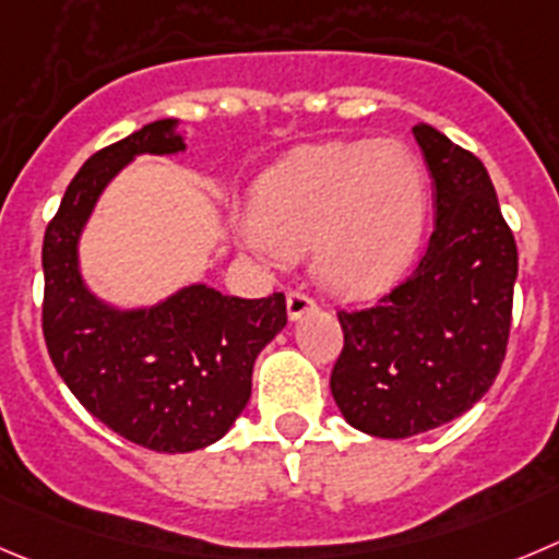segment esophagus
I'll list each match as a JSON object with an SVG mask.
<instances>
[{"instance_id": "obj_1", "label": "esophagus", "mask_w": 559, "mask_h": 559, "mask_svg": "<svg viewBox=\"0 0 559 559\" xmlns=\"http://www.w3.org/2000/svg\"><path fill=\"white\" fill-rule=\"evenodd\" d=\"M310 310H318V301L312 299V296L307 294L305 288L288 290V316H290V321H296V318H301L305 312H310Z\"/></svg>"}]
</instances>
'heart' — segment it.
Listing matches in <instances>:
<instances>
[{
    "instance_id": "b5f03b06",
    "label": "heart",
    "mask_w": 559,
    "mask_h": 559,
    "mask_svg": "<svg viewBox=\"0 0 559 559\" xmlns=\"http://www.w3.org/2000/svg\"><path fill=\"white\" fill-rule=\"evenodd\" d=\"M428 180L397 140L299 151L254 191L247 238L269 254L316 241V269L343 294L381 288L412 260L425 225Z\"/></svg>"
}]
</instances>
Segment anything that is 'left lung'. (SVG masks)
Here are the masks:
<instances>
[{"label":"left lung","instance_id":"8db88e82","mask_svg":"<svg viewBox=\"0 0 559 559\" xmlns=\"http://www.w3.org/2000/svg\"><path fill=\"white\" fill-rule=\"evenodd\" d=\"M436 186V227L376 305L337 310L332 395L354 428L406 439L475 406L502 368L519 271L513 230L477 156L414 126Z\"/></svg>","mask_w":559,"mask_h":559}]
</instances>
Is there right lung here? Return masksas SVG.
Wrapping results in <instances>:
<instances>
[{
  "label": "right lung",
  "instance_id": "obj_1",
  "mask_svg": "<svg viewBox=\"0 0 559 559\" xmlns=\"http://www.w3.org/2000/svg\"><path fill=\"white\" fill-rule=\"evenodd\" d=\"M183 151L173 120L100 147L68 183L44 236V337L57 373L106 428L156 453L227 433L252 395L260 348L288 323L285 294L222 296L191 285L147 312H115L84 290L76 241L100 189L136 153Z\"/></svg>",
  "mask_w": 559,
  "mask_h": 559
}]
</instances>
